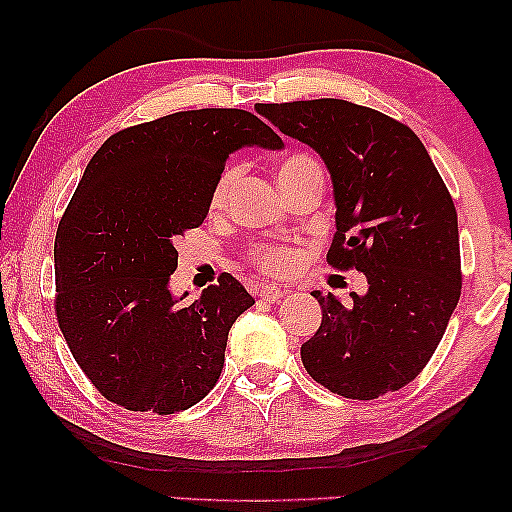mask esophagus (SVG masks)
Masks as SVG:
<instances>
[{
  "instance_id": "34e87169",
  "label": "esophagus",
  "mask_w": 512,
  "mask_h": 512,
  "mask_svg": "<svg viewBox=\"0 0 512 512\" xmlns=\"http://www.w3.org/2000/svg\"><path fill=\"white\" fill-rule=\"evenodd\" d=\"M258 296H261L263 300H268V303H275V300L284 296V291L277 289V286H272V284H263V286H258Z\"/></svg>"
}]
</instances>
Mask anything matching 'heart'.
<instances>
[{"label": "heart", "mask_w": 512, "mask_h": 512, "mask_svg": "<svg viewBox=\"0 0 512 512\" xmlns=\"http://www.w3.org/2000/svg\"><path fill=\"white\" fill-rule=\"evenodd\" d=\"M314 167H319V163L317 160H312L310 156H300V153H296V156L284 158L282 163H279V170H277L279 184H282V181L296 179L298 174L314 170ZM237 177H240V167L228 165L226 170H221V174L214 181L209 207L212 209L226 207L230 191H233ZM251 263H254L258 270L268 272V275L284 277V275H293V272L300 268V263H303V254H300L298 249L286 247V244H263V247H256L254 251H251Z\"/></svg>", "instance_id": "heart-1"}]
</instances>
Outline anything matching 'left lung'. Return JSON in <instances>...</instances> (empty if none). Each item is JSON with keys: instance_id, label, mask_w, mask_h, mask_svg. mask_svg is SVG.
Returning <instances> with one entry per match:
<instances>
[{"instance_id": "left-lung-1", "label": "left lung", "mask_w": 512, "mask_h": 512, "mask_svg": "<svg viewBox=\"0 0 512 512\" xmlns=\"http://www.w3.org/2000/svg\"><path fill=\"white\" fill-rule=\"evenodd\" d=\"M258 114L324 158L333 179L335 237L326 261L368 279L345 307L312 296L321 326L300 347L312 380L373 401L422 373L461 296L457 209L408 125L345 100L258 104Z\"/></svg>"}]
</instances>
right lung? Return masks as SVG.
I'll return each mask as SVG.
<instances>
[{"label": "right lung", "mask_w": 512, "mask_h": 512, "mask_svg": "<svg viewBox=\"0 0 512 512\" xmlns=\"http://www.w3.org/2000/svg\"><path fill=\"white\" fill-rule=\"evenodd\" d=\"M242 146L282 149L244 109H193L132 125L83 172L55 235V317L107 401L188 410L219 382L228 331L254 298L233 275L191 305L170 293L179 235L209 212L214 181Z\"/></svg>", "instance_id": "add662e5"}]
</instances>
